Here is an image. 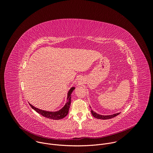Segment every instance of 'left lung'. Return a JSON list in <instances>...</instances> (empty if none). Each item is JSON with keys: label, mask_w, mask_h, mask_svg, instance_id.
I'll return each mask as SVG.
<instances>
[{"label": "left lung", "mask_w": 153, "mask_h": 153, "mask_svg": "<svg viewBox=\"0 0 153 153\" xmlns=\"http://www.w3.org/2000/svg\"><path fill=\"white\" fill-rule=\"evenodd\" d=\"M91 108V106H90ZM91 114L96 119H102V120H106V119H111V118H113L116 116H117V115H119L120 113H115V114H111V115H100L99 114H97V113L94 112V111H93L91 110Z\"/></svg>", "instance_id": "left-lung-1"}]
</instances>
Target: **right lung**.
Listing matches in <instances>:
<instances>
[{
	"label": "right lung",
	"instance_id": "1",
	"mask_svg": "<svg viewBox=\"0 0 153 153\" xmlns=\"http://www.w3.org/2000/svg\"><path fill=\"white\" fill-rule=\"evenodd\" d=\"M74 89H75V87H71V88L70 89L67 94V99L66 103H65V105L59 111H49L46 110H40V109L36 108L30 103L29 104L34 110H35L36 112H37L39 114H41L43 117H47L50 119L60 120V119H63L65 117H66L68 113L70 106L71 105V94H72Z\"/></svg>",
	"mask_w": 153,
	"mask_h": 153
}]
</instances>
